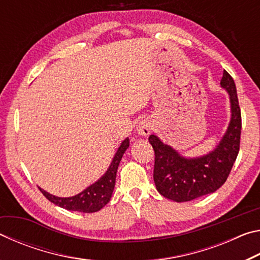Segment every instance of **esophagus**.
<instances>
[{
  "mask_svg": "<svg viewBox=\"0 0 260 260\" xmlns=\"http://www.w3.org/2000/svg\"><path fill=\"white\" fill-rule=\"evenodd\" d=\"M151 129H152L151 121L147 119L140 121L138 126H136V133H138L140 136H148L150 134Z\"/></svg>",
  "mask_w": 260,
  "mask_h": 260,
  "instance_id": "1",
  "label": "esophagus"
}]
</instances>
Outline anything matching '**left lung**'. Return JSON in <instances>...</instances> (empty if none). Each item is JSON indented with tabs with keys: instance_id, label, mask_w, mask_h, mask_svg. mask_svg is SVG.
I'll return each mask as SVG.
<instances>
[{
	"instance_id": "obj_1",
	"label": "left lung",
	"mask_w": 260,
	"mask_h": 260,
	"mask_svg": "<svg viewBox=\"0 0 260 260\" xmlns=\"http://www.w3.org/2000/svg\"><path fill=\"white\" fill-rule=\"evenodd\" d=\"M220 86L230 96L231 120L213 150L199 157H184L156 135L149 136L155 150L153 181L158 192L174 202H189L209 195L226 182L240 150L241 110L235 82L223 71Z\"/></svg>"
}]
</instances>
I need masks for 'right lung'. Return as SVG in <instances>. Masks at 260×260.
Segmentation results:
<instances>
[{
  "instance_id": "add662e5",
  "label": "right lung",
  "mask_w": 260,
  "mask_h": 260,
  "mask_svg": "<svg viewBox=\"0 0 260 260\" xmlns=\"http://www.w3.org/2000/svg\"><path fill=\"white\" fill-rule=\"evenodd\" d=\"M129 147V139L126 138L122 141L120 147L118 148L116 155L113 156L112 161L105 173L101 177L98 181H95L89 187L83 189L81 192L71 197H58L49 193L42 188L39 187L41 192L49 200L51 203L59 206L69 211H78L83 213H93L98 212L102 208L107 205L110 199H111L114 184H116L117 170L119 162L124 156L127 148Z\"/></svg>"
}]
</instances>
